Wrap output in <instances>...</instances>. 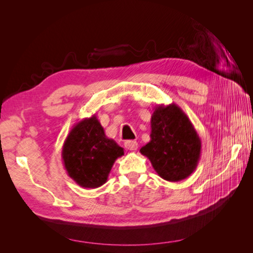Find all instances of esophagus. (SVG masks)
Returning <instances> with one entry per match:
<instances>
[{"instance_id": "obj_1", "label": "esophagus", "mask_w": 253, "mask_h": 253, "mask_svg": "<svg viewBox=\"0 0 253 253\" xmlns=\"http://www.w3.org/2000/svg\"><path fill=\"white\" fill-rule=\"evenodd\" d=\"M125 147L128 151H136V149L138 148V144H137L135 140H126Z\"/></svg>"}]
</instances>
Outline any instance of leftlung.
Segmentation results:
<instances>
[{
  "label": "left lung",
  "mask_w": 253,
  "mask_h": 253,
  "mask_svg": "<svg viewBox=\"0 0 253 253\" xmlns=\"http://www.w3.org/2000/svg\"><path fill=\"white\" fill-rule=\"evenodd\" d=\"M151 140L140 153L155 172L169 182H178L194 172L201 156V139L193 124L177 105H158L151 119Z\"/></svg>",
  "instance_id": "obj_1"
}]
</instances>
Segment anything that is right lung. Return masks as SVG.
<instances>
[{
    "label": "right lung",
    "instance_id": "right-lung-1",
    "mask_svg": "<svg viewBox=\"0 0 253 253\" xmlns=\"http://www.w3.org/2000/svg\"><path fill=\"white\" fill-rule=\"evenodd\" d=\"M61 155L68 175L79 186L97 188L107 182L114 163L124 155V148L106 136L93 115L72 127Z\"/></svg>",
    "mask_w": 253,
    "mask_h": 253
}]
</instances>
